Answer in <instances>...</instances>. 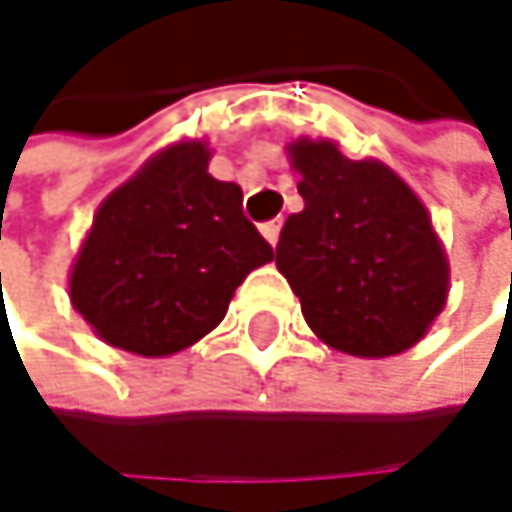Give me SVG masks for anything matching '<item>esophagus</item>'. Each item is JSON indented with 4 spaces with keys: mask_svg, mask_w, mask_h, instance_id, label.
Segmentation results:
<instances>
[{
    "mask_svg": "<svg viewBox=\"0 0 512 512\" xmlns=\"http://www.w3.org/2000/svg\"><path fill=\"white\" fill-rule=\"evenodd\" d=\"M261 233L267 236V242H270V245H276V242H279V233H282V221H279V218L264 221V224H261Z\"/></svg>",
    "mask_w": 512,
    "mask_h": 512,
    "instance_id": "obj_1",
    "label": "esophagus"
}]
</instances>
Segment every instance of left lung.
<instances>
[{
	"instance_id": "8db88e82",
	"label": "left lung",
	"mask_w": 512,
	"mask_h": 512,
	"mask_svg": "<svg viewBox=\"0 0 512 512\" xmlns=\"http://www.w3.org/2000/svg\"><path fill=\"white\" fill-rule=\"evenodd\" d=\"M303 212L276 245V267L312 331L340 352L388 358L419 343L446 303L449 267L428 209L388 166L349 160L331 142H294Z\"/></svg>"
}]
</instances>
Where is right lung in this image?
Listing matches in <instances>:
<instances>
[{
    "label": "right lung",
    "mask_w": 512,
    "mask_h": 512,
    "mask_svg": "<svg viewBox=\"0 0 512 512\" xmlns=\"http://www.w3.org/2000/svg\"><path fill=\"white\" fill-rule=\"evenodd\" d=\"M267 261L273 245L245 218L242 188L209 175L203 142H181L99 206L69 294L108 346L163 358L218 327Z\"/></svg>",
    "instance_id": "obj_1"
}]
</instances>
